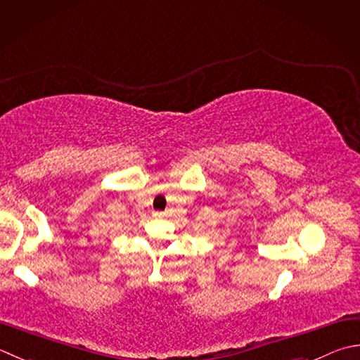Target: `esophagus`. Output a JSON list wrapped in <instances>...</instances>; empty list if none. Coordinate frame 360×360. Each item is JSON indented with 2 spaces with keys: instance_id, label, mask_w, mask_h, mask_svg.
<instances>
[{
  "instance_id": "esophagus-1",
  "label": "esophagus",
  "mask_w": 360,
  "mask_h": 360,
  "mask_svg": "<svg viewBox=\"0 0 360 360\" xmlns=\"http://www.w3.org/2000/svg\"><path fill=\"white\" fill-rule=\"evenodd\" d=\"M153 215L156 217V218H162V217H164L165 214H164V212H160V210H156V212H153Z\"/></svg>"
}]
</instances>
